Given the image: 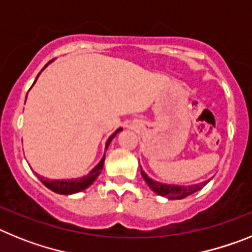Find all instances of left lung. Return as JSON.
I'll return each mask as SVG.
<instances>
[{
  "label": "left lung",
  "mask_w": 252,
  "mask_h": 252,
  "mask_svg": "<svg viewBox=\"0 0 252 252\" xmlns=\"http://www.w3.org/2000/svg\"><path fill=\"white\" fill-rule=\"evenodd\" d=\"M141 174L143 176L144 181L147 183L148 187L153 190V191L158 194L161 196H166L167 199H183L187 198V196L191 195L194 192H196L198 190L202 189L208 181H203V183L194 184V185H189V187H184V185H174V184H163L159 183V181L153 180L148 176L146 172L141 168Z\"/></svg>",
  "instance_id": "8db88e82"
}]
</instances>
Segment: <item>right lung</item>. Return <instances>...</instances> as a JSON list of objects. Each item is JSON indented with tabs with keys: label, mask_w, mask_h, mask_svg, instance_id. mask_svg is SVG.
I'll return each instance as SVG.
<instances>
[{
	"label": "right lung",
	"mask_w": 252,
	"mask_h": 252,
	"mask_svg": "<svg viewBox=\"0 0 252 252\" xmlns=\"http://www.w3.org/2000/svg\"><path fill=\"white\" fill-rule=\"evenodd\" d=\"M49 63H48V64H49ZM47 65H45V67H47ZM45 67H44V68H45ZM44 68H43V69H44ZM43 69H41V71H43ZM39 74H40V73H39ZM39 74H38V77H39ZM38 77L35 78V81L38 80ZM35 81H34V84H35ZM34 84H32V85H34ZM120 130H123V128L117 129V130H115V132H114L113 134L110 135V137H109V139L106 141V146H105V150L109 147L110 142L113 141L114 137H115V135H117L118 133L120 132ZM104 161H105V153H104V156H102V158L100 159V162L97 163V165H96L95 167H94L93 170L89 172V174L85 175V176H82V178L62 179V180H50V179H45L44 176H40V175H38L36 172H35V174L38 175V178L40 179L41 183L44 184L45 187H47L48 189L52 190V191L57 192V194H62V195H71V194L82 191V190L87 189L90 185H93L94 181H95L96 179H97V176L101 174V170H102V167H104Z\"/></svg>",
	"instance_id": "obj_1"
}]
</instances>
